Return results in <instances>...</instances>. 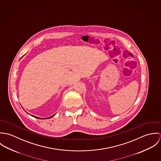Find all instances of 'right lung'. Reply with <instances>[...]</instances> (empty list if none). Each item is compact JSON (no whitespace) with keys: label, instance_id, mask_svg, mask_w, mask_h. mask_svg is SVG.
I'll use <instances>...</instances> for the list:
<instances>
[{"label":"right lung","instance_id":"add662e5","mask_svg":"<svg viewBox=\"0 0 161 161\" xmlns=\"http://www.w3.org/2000/svg\"><path fill=\"white\" fill-rule=\"evenodd\" d=\"M32 116H33V117H35V118H38V117H36V116H33V115H31ZM53 116H54V115H53ZM53 116H50V117H49V118H51V117H53ZM40 119H45V118H40Z\"/></svg>","mask_w":161,"mask_h":161}]
</instances>
